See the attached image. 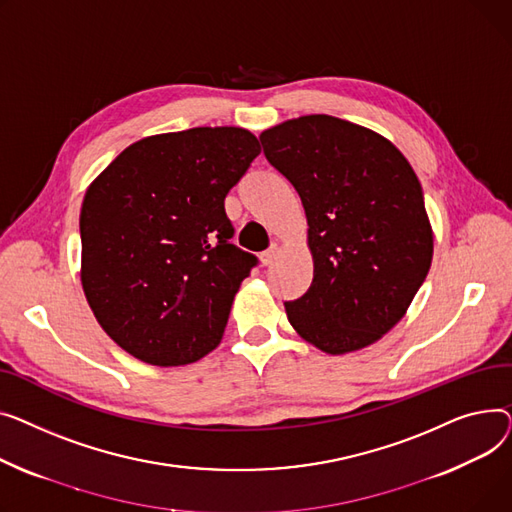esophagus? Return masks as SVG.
Segmentation results:
<instances>
[{"label":"esophagus","mask_w":512,"mask_h":512,"mask_svg":"<svg viewBox=\"0 0 512 512\" xmlns=\"http://www.w3.org/2000/svg\"><path fill=\"white\" fill-rule=\"evenodd\" d=\"M277 246H270L266 252H262L260 254V262H262V266H270L275 262V258H277Z\"/></svg>","instance_id":"34e87169"}]
</instances>
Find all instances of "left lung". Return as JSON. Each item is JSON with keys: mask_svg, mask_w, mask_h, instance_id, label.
Here are the masks:
<instances>
[{"mask_svg": "<svg viewBox=\"0 0 512 512\" xmlns=\"http://www.w3.org/2000/svg\"><path fill=\"white\" fill-rule=\"evenodd\" d=\"M260 142L306 210L314 279L285 304L295 333L328 355L380 341L407 314L434 254L413 167L378 132L322 113L287 119Z\"/></svg>", "mask_w": 512, "mask_h": 512, "instance_id": "left-lung-1", "label": "left lung"}]
</instances>
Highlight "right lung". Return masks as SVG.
<instances>
[{"instance_id":"obj_1","label":"right lung","mask_w":512,"mask_h":512,"mask_svg":"<svg viewBox=\"0 0 512 512\" xmlns=\"http://www.w3.org/2000/svg\"><path fill=\"white\" fill-rule=\"evenodd\" d=\"M260 155L235 126L146 136L88 186L80 281L105 333L150 366L213 351L256 258L229 244L225 196Z\"/></svg>"}]
</instances>
